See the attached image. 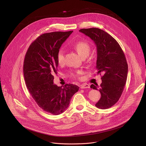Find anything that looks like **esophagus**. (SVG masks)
Here are the masks:
<instances>
[{
    "mask_svg": "<svg viewBox=\"0 0 146 146\" xmlns=\"http://www.w3.org/2000/svg\"><path fill=\"white\" fill-rule=\"evenodd\" d=\"M80 88L82 89H85V88H90V85L89 84H83L80 85Z\"/></svg>",
    "mask_w": 146,
    "mask_h": 146,
    "instance_id": "1",
    "label": "esophagus"
}]
</instances>
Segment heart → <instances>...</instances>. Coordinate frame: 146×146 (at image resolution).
I'll list each match as a JSON object with an SVG mask.
<instances>
[{
	"mask_svg": "<svg viewBox=\"0 0 146 146\" xmlns=\"http://www.w3.org/2000/svg\"><path fill=\"white\" fill-rule=\"evenodd\" d=\"M74 48L76 50L78 54L83 58L87 57L90 52V46L87 42H78L73 45ZM57 61L60 65H62L64 61V54L62 49H60L57 53ZM82 73L81 71L73 72L71 73V75L73 78H78Z\"/></svg>",
	"mask_w": 146,
	"mask_h": 146,
	"instance_id": "1",
	"label": "heart"
}]
</instances>
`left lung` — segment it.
<instances>
[{
    "mask_svg": "<svg viewBox=\"0 0 146 146\" xmlns=\"http://www.w3.org/2000/svg\"><path fill=\"white\" fill-rule=\"evenodd\" d=\"M79 31L96 44L97 74H104L100 86L98 84L90 85L91 88L99 90L101 94L96 106L100 109L108 108L119 101L125 87L128 71L125 54L117 41L104 30L93 27Z\"/></svg>",
    "mask_w": 146,
    "mask_h": 146,
    "instance_id": "1",
    "label": "left lung"
}]
</instances>
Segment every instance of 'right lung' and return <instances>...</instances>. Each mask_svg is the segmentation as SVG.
Here are the masks:
<instances>
[{"instance_id":"right-lung-1","label":"right lung","mask_w":146,"mask_h":146,"mask_svg":"<svg viewBox=\"0 0 146 146\" xmlns=\"http://www.w3.org/2000/svg\"><path fill=\"white\" fill-rule=\"evenodd\" d=\"M73 31L43 34L29 46L23 62V75L27 89L44 111L58 115L68 107L79 87L67 84L63 88L53 83L57 74V53Z\"/></svg>"}]
</instances>
